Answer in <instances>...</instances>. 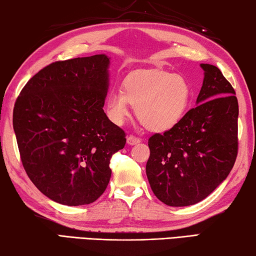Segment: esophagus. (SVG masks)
Segmentation results:
<instances>
[{"mask_svg":"<svg viewBox=\"0 0 256 256\" xmlns=\"http://www.w3.org/2000/svg\"><path fill=\"white\" fill-rule=\"evenodd\" d=\"M140 142H141V140L138 138H136V136H128V144L130 146L138 144H140Z\"/></svg>","mask_w":256,"mask_h":256,"instance_id":"34e87169","label":"esophagus"}]
</instances>
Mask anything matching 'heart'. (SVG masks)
<instances>
[{"label": "heart", "instance_id": "heart-1", "mask_svg": "<svg viewBox=\"0 0 256 256\" xmlns=\"http://www.w3.org/2000/svg\"><path fill=\"white\" fill-rule=\"evenodd\" d=\"M190 100V86L184 76L160 70L138 72L124 81V90L108 94L107 112L116 124L130 116L131 105L144 126L154 132L168 131L184 118Z\"/></svg>", "mask_w": 256, "mask_h": 256}]
</instances>
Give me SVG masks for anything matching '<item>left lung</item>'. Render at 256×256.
<instances>
[{"label": "left lung", "mask_w": 256, "mask_h": 256, "mask_svg": "<svg viewBox=\"0 0 256 256\" xmlns=\"http://www.w3.org/2000/svg\"><path fill=\"white\" fill-rule=\"evenodd\" d=\"M204 71L196 105L164 134L149 138L146 166L151 190L164 204L192 206L227 178L238 150V102L232 84L211 64Z\"/></svg>", "instance_id": "left-lung-1"}]
</instances>
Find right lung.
<instances>
[{"label":"right lung","instance_id":"1","mask_svg":"<svg viewBox=\"0 0 256 256\" xmlns=\"http://www.w3.org/2000/svg\"><path fill=\"white\" fill-rule=\"evenodd\" d=\"M110 58L105 54L58 60L21 90L14 130L21 162L40 192L60 204H89L110 183L112 156L125 133L104 105Z\"/></svg>","mask_w":256,"mask_h":256}]
</instances>
